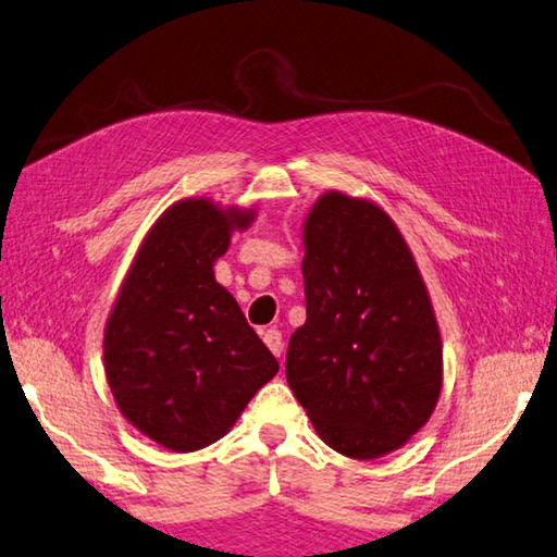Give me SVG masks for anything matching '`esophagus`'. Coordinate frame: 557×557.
Segmentation results:
<instances>
[{
	"label": "esophagus",
	"instance_id": "esophagus-1",
	"mask_svg": "<svg viewBox=\"0 0 557 557\" xmlns=\"http://www.w3.org/2000/svg\"><path fill=\"white\" fill-rule=\"evenodd\" d=\"M263 341H265V345L270 347V352L275 355V357H280L282 350H285V341H282V333H280L277 329H268V331L263 333Z\"/></svg>",
	"mask_w": 557,
	"mask_h": 557
}]
</instances>
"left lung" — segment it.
<instances>
[{"instance_id": "8db88e82", "label": "left lung", "mask_w": 557, "mask_h": 557, "mask_svg": "<svg viewBox=\"0 0 557 557\" xmlns=\"http://www.w3.org/2000/svg\"><path fill=\"white\" fill-rule=\"evenodd\" d=\"M307 323L292 333L287 381L319 437L350 459L398 449L442 391L430 294L381 207L329 193L304 224Z\"/></svg>"}]
</instances>
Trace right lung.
<instances>
[{
	"instance_id": "add662e5",
	"label": "right lung",
	"mask_w": 557,
	"mask_h": 557,
	"mask_svg": "<svg viewBox=\"0 0 557 557\" xmlns=\"http://www.w3.org/2000/svg\"><path fill=\"white\" fill-rule=\"evenodd\" d=\"M250 212L183 200L151 226L106 325V376L123 416L171 451H198L232 430L277 359L214 280Z\"/></svg>"
}]
</instances>
